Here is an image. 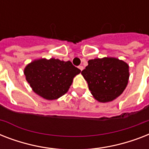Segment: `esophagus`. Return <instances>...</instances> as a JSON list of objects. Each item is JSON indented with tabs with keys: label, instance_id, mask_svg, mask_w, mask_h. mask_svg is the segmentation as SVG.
I'll return each instance as SVG.
<instances>
[{
	"label": "esophagus",
	"instance_id": "esophagus-1",
	"mask_svg": "<svg viewBox=\"0 0 149 149\" xmlns=\"http://www.w3.org/2000/svg\"><path fill=\"white\" fill-rule=\"evenodd\" d=\"M78 68H79V70H81V71L84 70V66H83V65H79V67H78Z\"/></svg>",
	"mask_w": 149,
	"mask_h": 149
}]
</instances>
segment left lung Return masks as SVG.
<instances>
[{"mask_svg":"<svg viewBox=\"0 0 149 149\" xmlns=\"http://www.w3.org/2000/svg\"><path fill=\"white\" fill-rule=\"evenodd\" d=\"M81 74L88 84L92 95L100 103L113 101L126 88L129 79V65L113 57L88 61Z\"/></svg>","mask_w":149,"mask_h":149,"instance_id":"left-lung-1","label":"left lung"}]
</instances>
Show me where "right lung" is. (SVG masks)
<instances>
[{
	"label": "right lung",
	"instance_id": "1",
	"mask_svg": "<svg viewBox=\"0 0 149 149\" xmlns=\"http://www.w3.org/2000/svg\"><path fill=\"white\" fill-rule=\"evenodd\" d=\"M81 70L70 61L52 58L35 59L25 66L24 74L32 91L45 100H52L67 93Z\"/></svg>",
	"mask_w": 149,
	"mask_h": 149
}]
</instances>
